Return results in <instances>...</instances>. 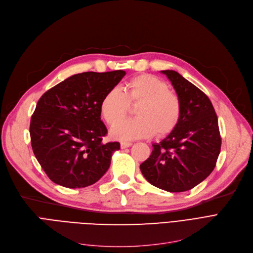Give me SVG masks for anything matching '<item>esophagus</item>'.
<instances>
[{
    "instance_id": "34e87169",
    "label": "esophagus",
    "mask_w": 253,
    "mask_h": 253,
    "mask_svg": "<svg viewBox=\"0 0 253 253\" xmlns=\"http://www.w3.org/2000/svg\"><path fill=\"white\" fill-rule=\"evenodd\" d=\"M132 143L131 142H128V141H122L121 142V149H126V148H129L131 147Z\"/></svg>"
}]
</instances>
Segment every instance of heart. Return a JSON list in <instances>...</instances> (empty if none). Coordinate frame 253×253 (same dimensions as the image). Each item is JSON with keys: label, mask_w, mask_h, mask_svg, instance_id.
<instances>
[{"label": "heart", "mask_w": 253, "mask_h": 253, "mask_svg": "<svg viewBox=\"0 0 253 253\" xmlns=\"http://www.w3.org/2000/svg\"><path fill=\"white\" fill-rule=\"evenodd\" d=\"M130 103L140 104L136 111L138 118L116 126L111 133L116 139L148 138L155 133L164 136L171 133L180 121L179 97L168 90L166 82L154 75L132 78L126 93L117 87L109 90L100 103L104 121L110 126L118 124L128 112Z\"/></svg>", "instance_id": "b5f03b06"}]
</instances>
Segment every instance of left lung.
I'll return each mask as SVG.
<instances>
[{"label": "left lung", "instance_id": "1", "mask_svg": "<svg viewBox=\"0 0 253 253\" xmlns=\"http://www.w3.org/2000/svg\"><path fill=\"white\" fill-rule=\"evenodd\" d=\"M181 102L176 128L153 144L151 156L140 164L143 176L155 187L179 193L202 182L213 171L220 153L217 116L210 99L175 71H162Z\"/></svg>", "mask_w": 253, "mask_h": 253}]
</instances>
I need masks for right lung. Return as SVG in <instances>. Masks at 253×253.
I'll list each match as a JSON object with an SVG mask.
<instances>
[{
	"label": "right lung",
	"mask_w": 253,
	"mask_h": 253,
	"mask_svg": "<svg viewBox=\"0 0 253 253\" xmlns=\"http://www.w3.org/2000/svg\"><path fill=\"white\" fill-rule=\"evenodd\" d=\"M124 71L74 75L45 92L31 119L34 154L47 176L70 189L95 183L108 171L119 142L103 143L108 133L100 103L121 81Z\"/></svg>",
	"instance_id": "right-lung-1"
}]
</instances>
